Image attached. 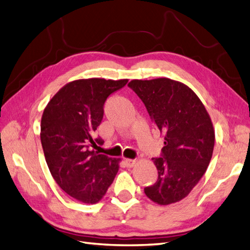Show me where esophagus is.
Segmentation results:
<instances>
[{"instance_id":"1","label":"esophagus","mask_w":250,"mask_h":250,"mask_svg":"<svg viewBox=\"0 0 250 250\" xmlns=\"http://www.w3.org/2000/svg\"><path fill=\"white\" fill-rule=\"evenodd\" d=\"M125 163H126L127 167H133L134 165H136L137 161L136 160H131V159H126L125 160Z\"/></svg>"}]
</instances>
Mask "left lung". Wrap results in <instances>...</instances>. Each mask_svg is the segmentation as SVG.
I'll return each mask as SVG.
<instances>
[{"mask_svg": "<svg viewBox=\"0 0 250 250\" xmlns=\"http://www.w3.org/2000/svg\"><path fill=\"white\" fill-rule=\"evenodd\" d=\"M128 86L143 101L165 140L161 158L152 159L158 181L145 188V194L159 205L183 200L212 157L215 138L209 113L194 91L179 81L132 80Z\"/></svg>", "mask_w": 250, "mask_h": 250, "instance_id": "8db88e82", "label": "left lung"}]
</instances>
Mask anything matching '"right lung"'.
I'll list each match as a JSON object with an SVG mask.
<instances>
[{"label":"right lung","mask_w":250,"mask_h":250,"mask_svg":"<svg viewBox=\"0 0 250 250\" xmlns=\"http://www.w3.org/2000/svg\"><path fill=\"white\" fill-rule=\"evenodd\" d=\"M123 80L80 79L67 83L45 107L41 143L46 163L61 189L85 204L102 200L120 168L121 159L101 154L89 145H102L93 131L102 122L109 94L124 87Z\"/></svg>","instance_id":"add662e5"}]
</instances>
